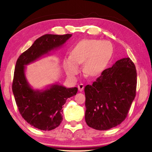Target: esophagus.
Returning a JSON list of instances; mask_svg holds the SVG:
<instances>
[{"label": "esophagus", "instance_id": "1", "mask_svg": "<svg viewBox=\"0 0 152 152\" xmlns=\"http://www.w3.org/2000/svg\"><path fill=\"white\" fill-rule=\"evenodd\" d=\"M84 87V86L82 84H80L79 86H78V89H79V91H83Z\"/></svg>", "mask_w": 152, "mask_h": 152}]
</instances>
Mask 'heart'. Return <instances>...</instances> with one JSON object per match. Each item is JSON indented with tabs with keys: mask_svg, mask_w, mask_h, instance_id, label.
Returning <instances> with one entry per match:
<instances>
[{
	"mask_svg": "<svg viewBox=\"0 0 152 152\" xmlns=\"http://www.w3.org/2000/svg\"><path fill=\"white\" fill-rule=\"evenodd\" d=\"M113 54V46L108 40L87 39L80 40L73 48L71 56L64 59L63 65L69 77H75L79 72V65L84 63L87 75L98 76L103 72Z\"/></svg>",
	"mask_w": 152,
	"mask_h": 152,
	"instance_id": "b5f03b06",
	"label": "heart"
}]
</instances>
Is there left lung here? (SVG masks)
Here are the masks:
<instances>
[{"label":"left lung","instance_id":"1","mask_svg":"<svg viewBox=\"0 0 152 152\" xmlns=\"http://www.w3.org/2000/svg\"><path fill=\"white\" fill-rule=\"evenodd\" d=\"M137 73L129 58L117 61L92 85H87L85 120L87 126L104 131L125 120L136 96Z\"/></svg>","mask_w":152,"mask_h":152}]
</instances>
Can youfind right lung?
<instances>
[{
	"mask_svg": "<svg viewBox=\"0 0 152 152\" xmlns=\"http://www.w3.org/2000/svg\"><path fill=\"white\" fill-rule=\"evenodd\" d=\"M72 35L45 34L40 37L16 61L12 86L16 103L23 118L40 130L50 131L60 125L63 105L77 94L78 88H66L55 83L42 90L34 89L26 79V66L62 47Z\"/></svg>",
	"mask_w": 152,
	"mask_h": 152,
	"instance_id": "right-lung-1",
	"label": "right lung"
}]
</instances>
